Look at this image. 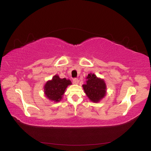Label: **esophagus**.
Wrapping results in <instances>:
<instances>
[{"label":"esophagus","mask_w":151,"mask_h":151,"mask_svg":"<svg viewBox=\"0 0 151 151\" xmlns=\"http://www.w3.org/2000/svg\"><path fill=\"white\" fill-rule=\"evenodd\" d=\"M73 83L74 84H78V83H79V80H78L77 79H74L73 80Z\"/></svg>","instance_id":"34e87169"}]
</instances>
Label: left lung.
Wrapping results in <instances>:
<instances>
[{
    "mask_svg": "<svg viewBox=\"0 0 151 151\" xmlns=\"http://www.w3.org/2000/svg\"><path fill=\"white\" fill-rule=\"evenodd\" d=\"M86 79V83L82 86L84 92L90 101L98 103L106 95V83L103 79L92 73L88 74Z\"/></svg>",
    "mask_w": 151,
    "mask_h": 151,
    "instance_id": "1",
    "label": "left lung"
}]
</instances>
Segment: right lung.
I'll return each mask as SVG.
<instances>
[{"mask_svg":"<svg viewBox=\"0 0 151 151\" xmlns=\"http://www.w3.org/2000/svg\"><path fill=\"white\" fill-rule=\"evenodd\" d=\"M71 84L72 82L69 79H66L65 78L61 79L56 74L52 77L51 80L46 82L44 86V93L47 99L58 102L62 100L66 88Z\"/></svg>","mask_w":151,"mask_h":151,"instance_id":"obj_1","label":"right lung"}]
</instances>
